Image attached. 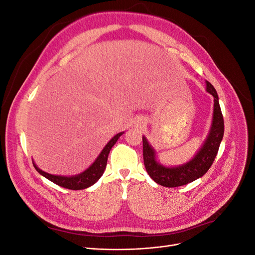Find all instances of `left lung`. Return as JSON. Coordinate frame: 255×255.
<instances>
[{"mask_svg": "<svg viewBox=\"0 0 255 255\" xmlns=\"http://www.w3.org/2000/svg\"><path fill=\"white\" fill-rule=\"evenodd\" d=\"M205 83L206 91L214 97L213 118L210 132L194 157L179 166H165L157 160L156 151L149 143L148 139L142 136L145 170L151 179L161 186L177 187L196 181L207 172L217 155L225 132V123H223L217 91L210 82L206 81Z\"/></svg>", "mask_w": 255, "mask_h": 255, "instance_id": "1", "label": "left lung"}]
</instances>
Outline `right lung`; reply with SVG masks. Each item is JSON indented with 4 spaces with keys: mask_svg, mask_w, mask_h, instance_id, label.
Returning a JSON list of instances; mask_svg holds the SVG:
<instances>
[{
    "mask_svg": "<svg viewBox=\"0 0 255 255\" xmlns=\"http://www.w3.org/2000/svg\"><path fill=\"white\" fill-rule=\"evenodd\" d=\"M125 134V132H120L117 135H115L112 139L107 142V144L104 146L101 153L99 154V156L96 158V160L92 163L86 170L75 174L71 176H66V175H56V174H51L41 170L40 168H38L37 165L35 164V161L33 160V165L35 167L36 170L39 172L41 175L54 184L59 185V186L68 188V189H72V190H80V189H85L90 187L91 185H94L95 183L98 182V180L101 177L105 171L106 164H107V158H109V154L112 150L115 143L117 142L119 139V137Z\"/></svg>",
    "mask_w": 255,
    "mask_h": 255,
    "instance_id": "add662e5",
    "label": "right lung"
}]
</instances>
